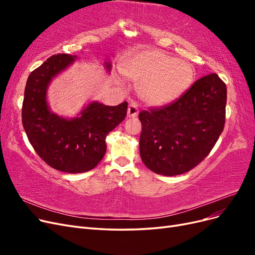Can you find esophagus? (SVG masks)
Segmentation results:
<instances>
[{
    "label": "esophagus",
    "instance_id": "esophagus-1",
    "mask_svg": "<svg viewBox=\"0 0 255 255\" xmlns=\"http://www.w3.org/2000/svg\"><path fill=\"white\" fill-rule=\"evenodd\" d=\"M138 113H139V111H138V107L135 103H130L128 105V117H137L138 116Z\"/></svg>",
    "mask_w": 255,
    "mask_h": 255
}]
</instances>
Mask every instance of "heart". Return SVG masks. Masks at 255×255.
<instances>
[{"instance_id": "obj_1", "label": "heart", "mask_w": 255, "mask_h": 255, "mask_svg": "<svg viewBox=\"0 0 255 255\" xmlns=\"http://www.w3.org/2000/svg\"><path fill=\"white\" fill-rule=\"evenodd\" d=\"M123 73L139 83L138 96L152 106L172 103L186 92L195 78L189 63L159 50L138 52L126 61Z\"/></svg>"}]
</instances>
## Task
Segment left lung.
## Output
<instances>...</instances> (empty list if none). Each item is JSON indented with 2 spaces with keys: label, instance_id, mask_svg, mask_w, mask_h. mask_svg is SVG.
Wrapping results in <instances>:
<instances>
[{
  "label": "left lung",
  "instance_id": "left-lung-1",
  "mask_svg": "<svg viewBox=\"0 0 255 255\" xmlns=\"http://www.w3.org/2000/svg\"><path fill=\"white\" fill-rule=\"evenodd\" d=\"M227 86L212 73L172 104L142 111L140 157L150 170L172 176L189 171L217 142L226 121Z\"/></svg>",
  "mask_w": 255,
  "mask_h": 255
}]
</instances>
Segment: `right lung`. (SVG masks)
<instances>
[{
  "mask_svg": "<svg viewBox=\"0 0 255 255\" xmlns=\"http://www.w3.org/2000/svg\"><path fill=\"white\" fill-rule=\"evenodd\" d=\"M78 59L57 54L29 74L22 105V123L33 148L56 170L82 173L94 169L106 152L105 138L125 120L128 102L109 106L91 101L74 118L53 113L48 103L51 82ZM104 67L111 72L112 64Z\"/></svg>",
  "mask_w": 255,
  "mask_h": 255,
  "instance_id": "obj_1",
  "label": "right lung"
}]
</instances>
